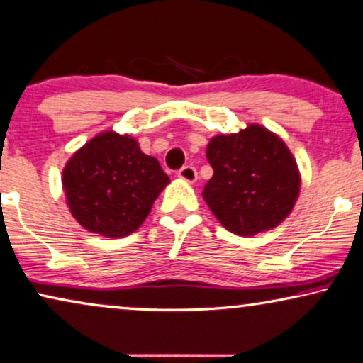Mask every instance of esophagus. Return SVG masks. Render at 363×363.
<instances>
[{
  "instance_id": "34e87169",
  "label": "esophagus",
  "mask_w": 363,
  "mask_h": 363,
  "mask_svg": "<svg viewBox=\"0 0 363 363\" xmlns=\"http://www.w3.org/2000/svg\"><path fill=\"white\" fill-rule=\"evenodd\" d=\"M178 177L188 183H195L196 180H199V173H196L195 167H190V164H188V167H183L182 170L178 172Z\"/></svg>"
}]
</instances>
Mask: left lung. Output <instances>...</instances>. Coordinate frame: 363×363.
I'll return each mask as SVG.
<instances>
[{"mask_svg":"<svg viewBox=\"0 0 363 363\" xmlns=\"http://www.w3.org/2000/svg\"><path fill=\"white\" fill-rule=\"evenodd\" d=\"M206 160L213 177L201 195L228 232L253 237L291 213L302 178L295 157L274 131L250 123L237 133L216 135Z\"/></svg>","mask_w":363,"mask_h":363,"instance_id":"obj_1","label":"left lung"}]
</instances>
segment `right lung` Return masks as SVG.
Instances as JSON below:
<instances>
[{
  "label": "right lung",
  "instance_id": "right-lung-1",
  "mask_svg": "<svg viewBox=\"0 0 363 363\" xmlns=\"http://www.w3.org/2000/svg\"><path fill=\"white\" fill-rule=\"evenodd\" d=\"M168 183L157 158L141 152L133 136L113 130L77 150L61 177L73 218L106 238L136 232Z\"/></svg>",
  "mask_w": 363,
  "mask_h": 363
}]
</instances>
